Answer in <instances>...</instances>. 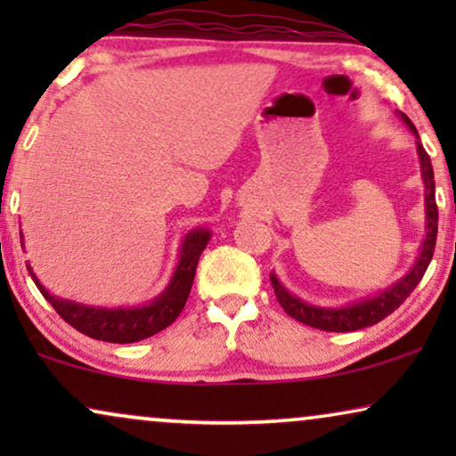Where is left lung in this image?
Here are the masks:
<instances>
[{
    "label": "left lung",
    "mask_w": 456,
    "mask_h": 456,
    "mask_svg": "<svg viewBox=\"0 0 456 456\" xmlns=\"http://www.w3.org/2000/svg\"><path fill=\"white\" fill-rule=\"evenodd\" d=\"M401 120L407 124L411 133L415 134V147L417 155H419V167H421V180H423V205H426V239L421 242L419 255H417L415 264L411 270L404 273L401 280H396L395 284L388 289L376 292L373 297H365L361 301H353L342 305V307H322V305H314L303 301L297 295L286 289L280 282L276 272L270 273L273 292H276L278 303L282 305V309L289 314L292 320L305 323V326L326 330V332H354V330L370 328L373 323L382 322L384 317H388L396 307H401L404 298L415 290V286L419 284V280L426 273L429 261L434 257V247H436V236H438V208H436V183H434V167L429 161V155L423 149L419 134L413 126V122L409 120L404 114Z\"/></svg>",
    "instance_id": "left-lung-1"
}]
</instances>
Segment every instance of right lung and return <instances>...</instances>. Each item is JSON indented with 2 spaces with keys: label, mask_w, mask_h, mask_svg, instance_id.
Listing matches in <instances>:
<instances>
[{
  "label": "right lung",
  "mask_w": 456,
  "mask_h": 456,
  "mask_svg": "<svg viewBox=\"0 0 456 456\" xmlns=\"http://www.w3.org/2000/svg\"><path fill=\"white\" fill-rule=\"evenodd\" d=\"M211 239L209 228H195L183 239L178 251V264L174 267L170 282L159 292L153 301L136 307H93V305H83L60 298L49 292L45 286L39 282L35 272L27 264V270L41 290V295L52 303V307L58 311L64 322L77 328L78 332L95 340L103 342H118V345H130V342L145 340L149 336L161 332L180 315L184 309L186 298L191 295L192 280H195L197 264L201 257L203 248L208 247ZM22 248L24 240L20 236Z\"/></svg>",
  "instance_id": "add662e5"
}]
</instances>
